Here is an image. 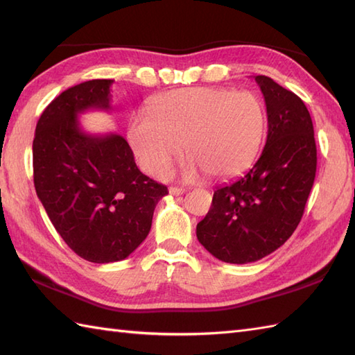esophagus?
Wrapping results in <instances>:
<instances>
[{"mask_svg": "<svg viewBox=\"0 0 355 355\" xmlns=\"http://www.w3.org/2000/svg\"><path fill=\"white\" fill-rule=\"evenodd\" d=\"M183 193H184L183 187H175V186L169 187V195H173V197H178V195H183Z\"/></svg>", "mask_w": 355, "mask_h": 355, "instance_id": "obj_1", "label": "esophagus"}]
</instances>
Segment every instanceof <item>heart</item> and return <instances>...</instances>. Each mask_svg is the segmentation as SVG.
Returning a JSON list of instances; mask_svg holds the SVG:
<instances>
[{
	"label": "heart",
	"mask_w": 355,
	"mask_h": 355,
	"mask_svg": "<svg viewBox=\"0 0 355 355\" xmlns=\"http://www.w3.org/2000/svg\"><path fill=\"white\" fill-rule=\"evenodd\" d=\"M267 131V110L252 92L230 88H180L157 96L148 112H135L128 139L141 169L163 177L184 153L189 173L209 178L243 175L258 158Z\"/></svg>",
	"instance_id": "obj_1"
}]
</instances>
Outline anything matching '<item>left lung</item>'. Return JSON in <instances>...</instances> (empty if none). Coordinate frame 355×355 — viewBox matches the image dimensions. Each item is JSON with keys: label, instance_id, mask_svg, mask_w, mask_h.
<instances>
[{"label": "left lung", "instance_id": "1", "mask_svg": "<svg viewBox=\"0 0 355 355\" xmlns=\"http://www.w3.org/2000/svg\"><path fill=\"white\" fill-rule=\"evenodd\" d=\"M254 80L267 107L266 146L244 177L218 187L197 224L200 243L229 263L259 261L293 235L318 166L313 120L302 99L267 76Z\"/></svg>", "mask_w": 355, "mask_h": 355}]
</instances>
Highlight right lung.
I'll return each instance as SVG.
<instances>
[{"label": "right lung", "mask_w": 355, "mask_h": 355, "mask_svg": "<svg viewBox=\"0 0 355 355\" xmlns=\"http://www.w3.org/2000/svg\"><path fill=\"white\" fill-rule=\"evenodd\" d=\"M111 79L74 85L51 101L33 139V182L51 224L89 262L128 258L146 239L168 187L141 173L119 134L82 131L79 114L108 111Z\"/></svg>", "instance_id": "add662e5"}]
</instances>
